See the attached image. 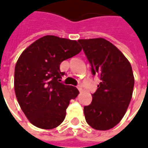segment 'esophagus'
Wrapping results in <instances>:
<instances>
[{"label": "esophagus", "instance_id": "obj_1", "mask_svg": "<svg viewBox=\"0 0 148 148\" xmlns=\"http://www.w3.org/2000/svg\"><path fill=\"white\" fill-rule=\"evenodd\" d=\"M77 90H79L80 92H82V86L81 85H78V86H77Z\"/></svg>", "mask_w": 148, "mask_h": 148}]
</instances>
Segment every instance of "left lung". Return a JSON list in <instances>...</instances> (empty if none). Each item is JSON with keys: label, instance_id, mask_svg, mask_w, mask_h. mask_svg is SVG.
<instances>
[{"label": "left lung", "instance_id": "8db88e82", "mask_svg": "<svg viewBox=\"0 0 148 148\" xmlns=\"http://www.w3.org/2000/svg\"><path fill=\"white\" fill-rule=\"evenodd\" d=\"M93 76L99 77L90 106L84 107L89 125L96 130H109L124 117L132 99L134 76L132 66L122 52L102 38L79 39Z\"/></svg>", "mask_w": 148, "mask_h": 148}]
</instances>
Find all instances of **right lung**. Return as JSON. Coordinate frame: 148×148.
<instances>
[{
	"label": "right lung",
	"instance_id": "obj_1",
	"mask_svg": "<svg viewBox=\"0 0 148 148\" xmlns=\"http://www.w3.org/2000/svg\"><path fill=\"white\" fill-rule=\"evenodd\" d=\"M82 51L76 40L45 36L22 52L15 66L14 89L22 111L36 127L52 129L66 116L79 91L61 82L62 61Z\"/></svg>",
	"mask_w": 148,
	"mask_h": 148
}]
</instances>
